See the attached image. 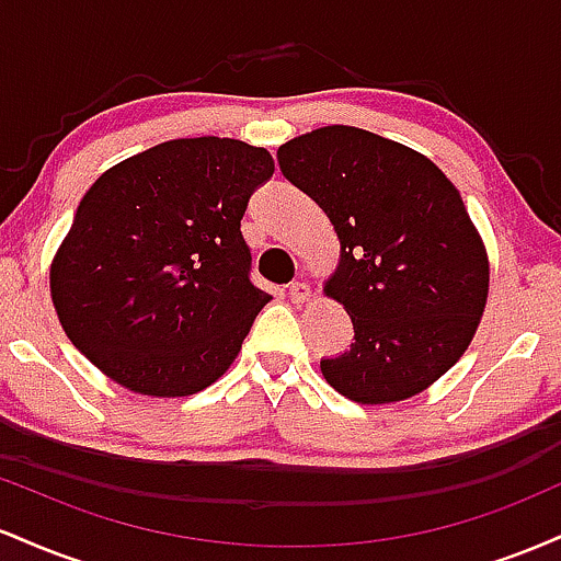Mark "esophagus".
Here are the masks:
<instances>
[{"instance_id":"1","label":"esophagus","mask_w":561,"mask_h":561,"mask_svg":"<svg viewBox=\"0 0 561 561\" xmlns=\"http://www.w3.org/2000/svg\"><path fill=\"white\" fill-rule=\"evenodd\" d=\"M287 298L293 302H306L308 298H311V287H308L306 282H293L287 289Z\"/></svg>"}]
</instances>
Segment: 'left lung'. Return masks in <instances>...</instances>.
Segmentation results:
<instances>
[{
    "mask_svg": "<svg viewBox=\"0 0 561 561\" xmlns=\"http://www.w3.org/2000/svg\"><path fill=\"white\" fill-rule=\"evenodd\" d=\"M276 160L340 240L324 293L356 343L321 375L364 405L420 396L465 356L488 302V250L459 190L427 156L356 126L300 134Z\"/></svg>",
    "mask_w": 561,
    "mask_h": 561,
    "instance_id": "8db88e82",
    "label": "left lung"
}]
</instances>
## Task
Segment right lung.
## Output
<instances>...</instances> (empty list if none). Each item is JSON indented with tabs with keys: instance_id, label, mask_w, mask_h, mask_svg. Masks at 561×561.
<instances>
[{
	"instance_id": "add662e5",
	"label": "right lung",
	"mask_w": 561,
	"mask_h": 561,
	"mask_svg": "<svg viewBox=\"0 0 561 561\" xmlns=\"http://www.w3.org/2000/svg\"><path fill=\"white\" fill-rule=\"evenodd\" d=\"M272 173L268 150L227 137L163 141L102 173L49 266L70 343L139 396L214 385L272 300L240 231Z\"/></svg>"
}]
</instances>
